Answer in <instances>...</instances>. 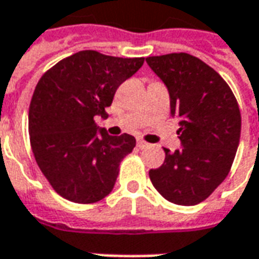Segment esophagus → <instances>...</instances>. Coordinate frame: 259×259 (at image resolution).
<instances>
[{"label":"esophagus","instance_id":"34e87169","mask_svg":"<svg viewBox=\"0 0 259 259\" xmlns=\"http://www.w3.org/2000/svg\"><path fill=\"white\" fill-rule=\"evenodd\" d=\"M148 146H150V144H148L147 141L137 140V147H139V148H141V150H143V148H147Z\"/></svg>","mask_w":259,"mask_h":259}]
</instances>
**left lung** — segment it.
<instances>
[{"instance_id":"obj_1","label":"left lung","mask_w":259,"mask_h":259,"mask_svg":"<svg viewBox=\"0 0 259 259\" xmlns=\"http://www.w3.org/2000/svg\"><path fill=\"white\" fill-rule=\"evenodd\" d=\"M170 96V115L179 119L182 150L166 148L165 161L150 180L165 200L195 205L226 179L241 132L237 100L217 70L186 53L147 57Z\"/></svg>"}]
</instances>
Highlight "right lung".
Here are the masks:
<instances>
[{
    "label": "right lung",
    "instance_id": "add662e5",
    "mask_svg": "<svg viewBox=\"0 0 259 259\" xmlns=\"http://www.w3.org/2000/svg\"><path fill=\"white\" fill-rule=\"evenodd\" d=\"M144 64L84 50L66 57L42 74L29 107L33 155L61 197L93 204L112 191L119 163L136 147L130 135L108 136L96 124L107 118L115 91Z\"/></svg>",
    "mask_w": 259,
    "mask_h": 259
}]
</instances>
